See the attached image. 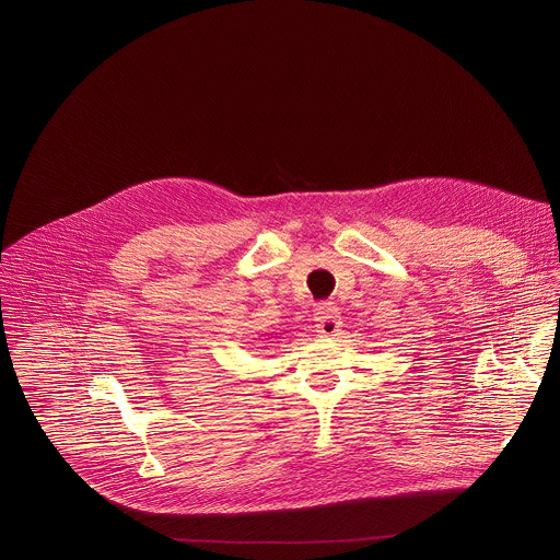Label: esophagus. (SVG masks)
Masks as SVG:
<instances>
[{"mask_svg":"<svg viewBox=\"0 0 560 560\" xmlns=\"http://www.w3.org/2000/svg\"><path fill=\"white\" fill-rule=\"evenodd\" d=\"M341 327V318L337 314V307L334 303H320L316 307V329L323 336H336Z\"/></svg>","mask_w":560,"mask_h":560,"instance_id":"obj_1","label":"esophagus"}]
</instances>
